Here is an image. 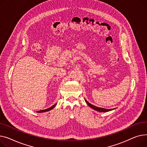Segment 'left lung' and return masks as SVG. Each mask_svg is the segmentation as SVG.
Wrapping results in <instances>:
<instances>
[{"mask_svg": "<svg viewBox=\"0 0 147 147\" xmlns=\"http://www.w3.org/2000/svg\"><path fill=\"white\" fill-rule=\"evenodd\" d=\"M85 101L86 103H87V104L90 107H91V108L93 109L94 110H97V111H100V112H107V111H111V110H113V109H104V108L98 107H96V106H94V105L90 104V103H89L85 99Z\"/></svg>", "mask_w": 147, "mask_h": 147, "instance_id": "obj_1", "label": "left lung"}]
</instances>
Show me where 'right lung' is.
Here are the masks:
<instances>
[{
	"instance_id": "1",
	"label": "right lung",
	"mask_w": 147,
	"mask_h": 147,
	"mask_svg": "<svg viewBox=\"0 0 147 147\" xmlns=\"http://www.w3.org/2000/svg\"><path fill=\"white\" fill-rule=\"evenodd\" d=\"M56 103L55 105H54L53 106H51V107H50V108H49V109H45V110H40V111H36L37 113H43V112H46V111H50V110H51V109H53L55 106H56Z\"/></svg>"
}]
</instances>
